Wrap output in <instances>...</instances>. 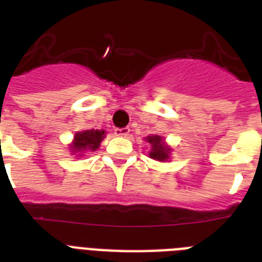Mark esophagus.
I'll list each match as a JSON object with an SVG mask.
<instances>
[{
  "label": "esophagus",
  "mask_w": 262,
  "mask_h": 262,
  "mask_svg": "<svg viewBox=\"0 0 262 262\" xmlns=\"http://www.w3.org/2000/svg\"><path fill=\"white\" fill-rule=\"evenodd\" d=\"M129 133H130V129L127 126L116 127V129H114V135L118 136V137H126V136H129Z\"/></svg>",
  "instance_id": "34e87169"
}]
</instances>
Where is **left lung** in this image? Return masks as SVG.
Returning <instances> with one entry per match:
<instances>
[{
	"label": "left lung",
	"instance_id": "obj_1",
	"mask_svg": "<svg viewBox=\"0 0 262 262\" xmlns=\"http://www.w3.org/2000/svg\"><path fill=\"white\" fill-rule=\"evenodd\" d=\"M146 141L151 144V151L149 153V156L153 160H157V161H166L168 160L170 150H169L168 146H165L160 136H150V137L146 138Z\"/></svg>",
	"mask_w": 262,
	"mask_h": 262
}]
</instances>
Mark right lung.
<instances>
[{"mask_svg":"<svg viewBox=\"0 0 262 262\" xmlns=\"http://www.w3.org/2000/svg\"><path fill=\"white\" fill-rule=\"evenodd\" d=\"M104 130H85L80 132L74 136V141L72 144V149L74 151L96 150L100 146L101 141L104 140Z\"/></svg>","mask_w":262,"mask_h":262,"instance_id":"1","label":"right lung"}]
</instances>
